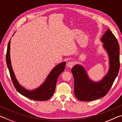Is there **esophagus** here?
I'll return each mask as SVG.
<instances>
[{
    "mask_svg": "<svg viewBox=\"0 0 122 122\" xmlns=\"http://www.w3.org/2000/svg\"><path fill=\"white\" fill-rule=\"evenodd\" d=\"M74 65V63L73 62H72V61L69 62L67 63V67L70 68H71L73 67Z\"/></svg>",
    "mask_w": 122,
    "mask_h": 122,
    "instance_id": "obj_1",
    "label": "esophagus"
}]
</instances>
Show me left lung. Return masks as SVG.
Returning a JSON list of instances; mask_svg holds the SVG:
<instances>
[{
    "instance_id": "left-lung-1",
    "label": "left lung",
    "mask_w": 122,
    "mask_h": 122,
    "mask_svg": "<svg viewBox=\"0 0 122 122\" xmlns=\"http://www.w3.org/2000/svg\"><path fill=\"white\" fill-rule=\"evenodd\" d=\"M101 41L108 54L109 70L100 81L91 80L83 66L76 64L71 68L74 79V94L81 101H92L106 96L118 75L119 63V46L117 39L108 29Z\"/></svg>"
}]
</instances>
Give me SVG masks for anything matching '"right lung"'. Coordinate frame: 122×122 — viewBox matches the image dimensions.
I'll list each match as a JSON object with an SVG mask.
<instances>
[{"instance_id":"right-lung-1","label":"right lung","mask_w":122,"mask_h":122,"mask_svg":"<svg viewBox=\"0 0 122 122\" xmlns=\"http://www.w3.org/2000/svg\"><path fill=\"white\" fill-rule=\"evenodd\" d=\"M10 44H11V39L8 44L6 59V63L8 69L9 70L10 76L16 90L22 95L33 100L44 101L49 100L54 93L57 78L60 74L65 70L66 62H62L53 68L47 76L45 81L38 88L33 90H28L25 88L19 83L14 74L11 65V56H10Z\"/></svg>"}]
</instances>
